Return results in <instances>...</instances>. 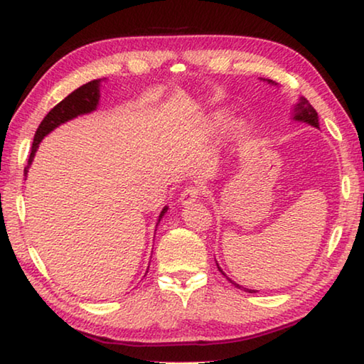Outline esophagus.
<instances>
[{
	"instance_id": "1",
	"label": "esophagus",
	"mask_w": 364,
	"mask_h": 364,
	"mask_svg": "<svg viewBox=\"0 0 364 364\" xmlns=\"http://www.w3.org/2000/svg\"><path fill=\"white\" fill-rule=\"evenodd\" d=\"M200 194H202V191H200V188H197V186H189V188H186L181 193V196H180V202L183 205H188V204H191V202H196L197 199H199L200 197Z\"/></svg>"
}]
</instances>
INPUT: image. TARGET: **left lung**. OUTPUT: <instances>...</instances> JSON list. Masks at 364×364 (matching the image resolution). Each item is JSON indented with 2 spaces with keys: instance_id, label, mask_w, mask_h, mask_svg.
<instances>
[{
  "instance_id": "left-lung-1",
  "label": "left lung",
  "mask_w": 364,
  "mask_h": 364,
  "mask_svg": "<svg viewBox=\"0 0 364 364\" xmlns=\"http://www.w3.org/2000/svg\"><path fill=\"white\" fill-rule=\"evenodd\" d=\"M267 82H268L269 85H276V83L273 82V80H267ZM294 120L306 122L308 125L319 128V122H318V114H316V110L313 109L311 104L308 102V100H306V97H304V96H301L300 100H299V102L295 104V106H294ZM217 267H218V264H217ZM218 269L221 271V268H220V267H218ZM221 273H223V271H221ZM223 274H225V273H223ZM228 281H230L231 284L236 286L237 289H244V291H245V292H249V294H254V292H257V291H252V289H245V287H242V286L236 284V282L231 281L230 278H228Z\"/></svg>"
}]
</instances>
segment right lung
<instances>
[{
  "mask_svg": "<svg viewBox=\"0 0 364 364\" xmlns=\"http://www.w3.org/2000/svg\"><path fill=\"white\" fill-rule=\"evenodd\" d=\"M100 83H101V78L93 80V82H88L86 85H82L75 91H72L69 96L64 97V100L60 101L58 106H54L51 110H49L48 115L40 123V127L36 128L33 144H32V152H30L27 167H26V170H23L26 171V175L28 171V167L32 165V160L35 157L36 149H38V144L41 143V139L45 138L48 133H51L54 128H58L59 125H63V123L75 119V117H78V115L90 114V112H93V110H96L97 104H100V96H101L100 95ZM167 210H168V207H164V210L159 215V221L162 220V217ZM159 221H157V225H159Z\"/></svg>",
  "mask_w": 364,
  "mask_h": 364,
  "instance_id": "right-lung-1",
  "label": "right lung"
}]
</instances>
